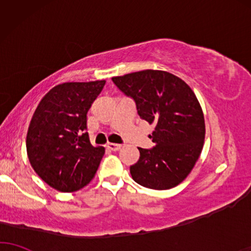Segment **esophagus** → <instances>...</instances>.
I'll return each mask as SVG.
<instances>
[{"instance_id": "obj_1", "label": "esophagus", "mask_w": 251, "mask_h": 251, "mask_svg": "<svg viewBox=\"0 0 251 251\" xmlns=\"http://www.w3.org/2000/svg\"><path fill=\"white\" fill-rule=\"evenodd\" d=\"M108 148L112 150V151H118L122 148V145H118V143H108Z\"/></svg>"}]
</instances>
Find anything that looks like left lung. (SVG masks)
Listing matches in <instances>:
<instances>
[{"label":"left lung","instance_id":"1","mask_svg":"<svg viewBox=\"0 0 251 251\" xmlns=\"http://www.w3.org/2000/svg\"><path fill=\"white\" fill-rule=\"evenodd\" d=\"M112 81L134 99L140 118L156 126L152 149L140 150L138 163L129 168L134 181L150 189L165 190L185 180L201 155L205 123L193 89L172 73L143 70Z\"/></svg>","mask_w":251,"mask_h":251}]
</instances>
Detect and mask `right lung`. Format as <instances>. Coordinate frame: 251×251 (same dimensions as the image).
Masks as SVG:
<instances>
[{
    "instance_id": "1",
    "label": "right lung",
    "mask_w": 251,
    "mask_h": 251,
    "mask_svg": "<svg viewBox=\"0 0 251 251\" xmlns=\"http://www.w3.org/2000/svg\"><path fill=\"white\" fill-rule=\"evenodd\" d=\"M105 80L59 83L43 96L26 135L28 160L36 175L63 193L81 189L95 176L104 147L89 141L87 112Z\"/></svg>"
}]
</instances>
